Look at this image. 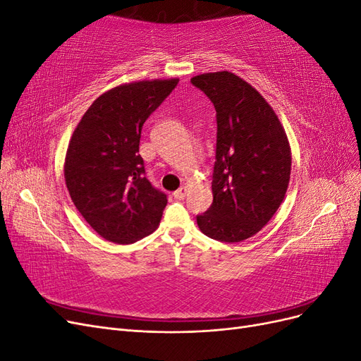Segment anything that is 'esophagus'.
<instances>
[{"label": "esophagus", "instance_id": "34e87169", "mask_svg": "<svg viewBox=\"0 0 361 361\" xmlns=\"http://www.w3.org/2000/svg\"><path fill=\"white\" fill-rule=\"evenodd\" d=\"M185 195H187V187H180L178 191L173 192V197L176 200H183Z\"/></svg>", "mask_w": 361, "mask_h": 361}]
</instances>
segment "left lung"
<instances>
[{
	"label": "left lung",
	"mask_w": 361,
	"mask_h": 361,
	"mask_svg": "<svg viewBox=\"0 0 361 361\" xmlns=\"http://www.w3.org/2000/svg\"><path fill=\"white\" fill-rule=\"evenodd\" d=\"M216 111L214 202L200 231L221 243L256 235L277 212L289 185L290 146L277 114L255 87L221 71L191 78Z\"/></svg>",
	"instance_id": "obj_1"
}]
</instances>
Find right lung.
<instances>
[{
	"instance_id": "obj_1",
	"label": "right lung",
	"mask_w": 361,
	"mask_h": 361,
	"mask_svg": "<svg viewBox=\"0 0 361 361\" xmlns=\"http://www.w3.org/2000/svg\"><path fill=\"white\" fill-rule=\"evenodd\" d=\"M179 80L117 85L89 106L64 159L71 199L93 231L116 244H133L159 226L167 195L152 187L140 157L147 117Z\"/></svg>"
}]
</instances>
